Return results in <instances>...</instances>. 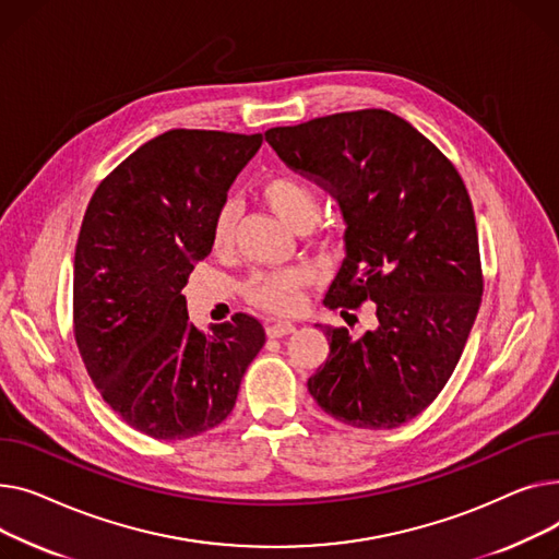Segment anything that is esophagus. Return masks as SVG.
<instances>
[{
	"instance_id": "34e87169",
	"label": "esophagus",
	"mask_w": 559,
	"mask_h": 559,
	"mask_svg": "<svg viewBox=\"0 0 559 559\" xmlns=\"http://www.w3.org/2000/svg\"><path fill=\"white\" fill-rule=\"evenodd\" d=\"M295 332V324L293 322H273L266 326V334L271 338H282V336H288Z\"/></svg>"
}]
</instances>
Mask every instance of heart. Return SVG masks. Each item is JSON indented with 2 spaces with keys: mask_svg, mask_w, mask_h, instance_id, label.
<instances>
[{
  "mask_svg": "<svg viewBox=\"0 0 559 559\" xmlns=\"http://www.w3.org/2000/svg\"><path fill=\"white\" fill-rule=\"evenodd\" d=\"M259 199L269 205L284 223L305 233L320 212L318 191L293 174H273L259 185ZM237 207L225 203L218 207L212 221L210 239L214 252H227L235 241ZM307 284V273L300 269L282 273H259L243 284V300L254 309L273 316L298 313L302 307V288Z\"/></svg>",
  "mask_w": 559,
  "mask_h": 559,
  "instance_id": "heart-1",
  "label": "heart"
}]
</instances>
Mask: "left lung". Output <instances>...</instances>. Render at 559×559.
<instances>
[{"label":"left lung","mask_w":559,"mask_h":559,"mask_svg":"<svg viewBox=\"0 0 559 559\" xmlns=\"http://www.w3.org/2000/svg\"><path fill=\"white\" fill-rule=\"evenodd\" d=\"M290 169L341 205L343 266L324 305L372 302L377 326L354 338L322 326L330 358L309 379L318 406L356 429H397L447 385L483 298L467 187L417 128L368 108L266 130ZM356 318V316H354Z\"/></svg>","instance_id":"left-lung-1"}]
</instances>
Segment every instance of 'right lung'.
<instances>
[{
    "instance_id": "right-lung-1",
    "label": "right lung",
    "mask_w": 559,
    "mask_h": 559,
    "mask_svg": "<svg viewBox=\"0 0 559 559\" xmlns=\"http://www.w3.org/2000/svg\"><path fill=\"white\" fill-rule=\"evenodd\" d=\"M261 135L187 130L130 153L92 193L74 254L72 324L104 402L135 431L187 440L233 413L266 343L248 313L193 326L182 288Z\"/></svg>"
}]
</instances>
